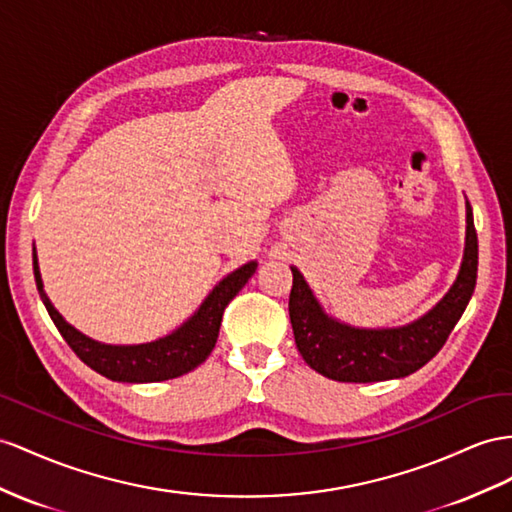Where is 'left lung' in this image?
I'll return each mask as SVG.
<instances>
[{"mask_svg":"<svg viewBox=\"0 0 512 512\" xmlns=\"http://www.w3.org/2000/svg\"><path fill=\"white\" fill-rule=\"evenodd\" d=\"M465 216V251L456 281L435 307L404 326L361 329L329 316L303 272L292 266L290 320L296 348L309 368L339 383H376L409 376L435 357L476 287L478 235L469 201Z\"/></svg>","mask_w":512,"mask_h":512,"instance_id":"obj_1","label":"left lung"}]
</instances>
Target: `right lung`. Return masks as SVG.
Returning <instances> with one entry per match:
<instances>
[{
    "instance_id": "obj_1",
    "label": "right lung",
    "mask_w": 512,
    "mask_h": 512,
    "mask_svg": "<svg viewBox=\"0 0 512 512\" xmlns=\"http://www.w3.org/2000/svg\"><path fill=\"white\" fill-rule=\"evenodd\" d=\"M32 259H34V279H36L38 294H41V300L49 313V318L54 320L56 329L64 337V342L71 346V350L88 365V368H93L101 376L119 383L168 381V378H177L181 374H188L194 368H199L216 346L225 307L231 303L235 294L242 290L257 270V261H248V264L227 274V277L207 294L201 307L196 309L192 316L173 333H168L160 339H155V342H147V344L119 346V344L97 342V339L77 331L75 326H71L67 320H64L60 316V311L51 305L49 296L43 290L36 246L32 251Z\"/></svg>"
}]
</instances>
